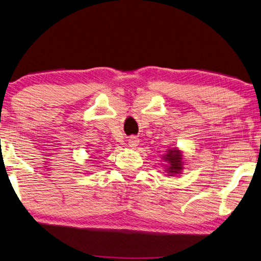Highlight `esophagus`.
I'll list each match as a JSON object with an SVG mask.
<instances>
[{
  "label": "esophagus",
  "mask_w": 261,
  "mask_h": 261,
  "mask_svg": "<svg viewBox=\"0 0 261 261\" xmlns=\"http://www.w3.org/2000/svg\"><path fill=\"white\" fill-rule=\"evenodd\" d=\"M127 144L131 147V148H135V147L138 146L139 144V139L137 137H130L129 140H127Z\"/></svg>",
  "instance_id": "1"
}]
</instances>
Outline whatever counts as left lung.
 <instances>
[{"label": "left lung", "instance_id": "8db88e82", "mask_svg": "<svg viewBox=\"0 0 261 261\" xmlns=\"http://www.w3.org/2000/svg\"><path fill=\"white\" fill-rule=\"evenodd\" d=\"M162 160L165 162L164 171L168 173V176L174 177L182 172L185 165L182 151L177 148V147H174V148H169L167 150V153L162 156Z\"/></svg>", "mask_w": 261, "mask_h": 261}]
</instances>
